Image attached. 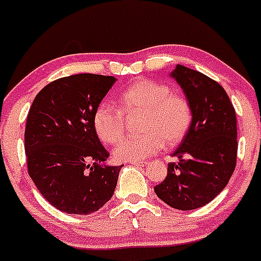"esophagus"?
I'll return each instance as SVG.
<instances>
[{
    "label": "esophagus",
    "instance_id": "esophagus-1",
    "mask_svg": "<svg viewBox=\"0 0 261 261\" xmlns=\"http://www.w3.org/2000/svg\"><path fill=\"white\" fill-rule=\"evenodd\" d=\"M129 163H130L132 165H134V167H143V165L147 164V162L141 161V162H129Z\"/></svg>",
    "mask_w": 261,
    "mask_h": 261
}]
</instances>
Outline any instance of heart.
Instances as JSON below:
<instances>
[{
    "label": "heart",
    "mask_w": 261,
    "mask_h": 261,
    "mask_svg": "<svg viewBox=\"0 0 261 261\" xmlns=\"http://www.w3.org/2000/svg\"><path fill=\"white\" fill-rule=\"evenodd\" d=\"M119 108L108 102L98 106L93 114V128L98 138L107 144L118 142L125 130L126 115L142 113L139 136L119 141L113 155L119 162H141L168 145L178 144L192 124V107L181 94L172 93L165 83L138 80L118 98Z\"/></svg>",
    "instance_id": "1"
}]
</instances>
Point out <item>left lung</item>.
<instances>
[{
	"instance_id": "8db88e82",
	"label": "left lung",
	"mask_w": 261,
	"mask_h": 261,
	"mask_svg": "<svg viewBox=\"0 0 261 261\" xmlns=\"http://www.w3.org/2000/svg\"><path fill=\"white\" fill-rule=\"evenodd\" d=\"M172 77L192 107V124L172 154L167 176L154 187L159 199L179 210L210 203L226 187L237 167V116L231 100L217 81L176 64Z\"/></svg>"
}]
</instances>
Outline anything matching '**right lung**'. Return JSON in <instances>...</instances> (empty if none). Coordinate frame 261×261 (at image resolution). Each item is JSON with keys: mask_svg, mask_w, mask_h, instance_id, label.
Wrapping results in <instances>:
<instances>
[{"mask_svg": "<svg viewBox=\"0 0 261 261\" xmlns=\"http://www.w3.org/2000/svg\"><path fill=\"white\" fill-rule=\"evenodd\" d=\"M114 82L111 75L92 73L58 78L31 106L24 129L27 170L43 198L61 212L91 214L116 189L122 165L102 164L109 153L93 128L94 112Z\"/></svg>", "mask_w": 261, "mask_h": 261, "instance_id": "add662e5", "label": "right lung"}]
</instances>
